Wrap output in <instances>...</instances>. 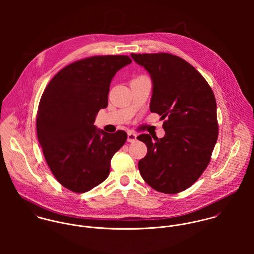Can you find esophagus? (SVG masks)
Wrapping results in <instances>:
<instances>
[{"instance_id":"34e87169","label":"esophagus","mask_w":254,"mask_h":254,"mask_svg":"<svg viewBox=\"0 0 254 254\" xmlns=\"http://www.w3.org/2000/svg\"><path fill=\"white\" fill-rule=\"evenodd\" d=\"M127 135H128V137H127V141H128L129 143H133V142H135V141L137 140V134H136V133L129 131Z\"/></svg>"}]
</instances>
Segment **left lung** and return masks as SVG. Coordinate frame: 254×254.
I'll return each instance as SVG.
<instances>
[{"label": "left lung", "instance_id": "obj_1", "mask_svg": "<svg viewBox=\"0 0 254 254\" xmlns=\"http://www.w3.org/2000/svg\"><path fill=\"white\" fill-rule=\"evenodd\" d=\"M149 73V109L166 118L165 135L137 137L147 147L138 163L142 178L163 193L190 188L207 167L218 138L216 101L212 89L192 65L166 53L131 54Z\"/></svg>", "mask_w": 254, "mask_h": 254}]
</instances>
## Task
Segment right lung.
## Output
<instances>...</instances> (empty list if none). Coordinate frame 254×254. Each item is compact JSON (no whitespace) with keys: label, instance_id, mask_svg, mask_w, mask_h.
<instances>
[{"label":"right lung","instance_id":"right-lung-1","mask_svg":"<svg viewBox=\"0 0 254 254\" xmlns=\"http://www.w3.org/2000/svg\"><path fill=\"white\" fill-rule=\"evenodd\" d=\"M132 61L127 56H97L63 68L45 89L37 112V136L45 159L64 188L85 192L105 181L113 154L127 134L98 129L95 119L109 105L116 72Z\"/></svg>","mask_w":254,"mask_h":254}]
</instances>
